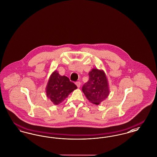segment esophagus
Here are the masks:
<instances>
[{
    "label": "esophagus",
    "mask_w": 157,
    "mask_h": 157,
    "mask_svg": "<svg viewBox=\"0 0 157 157\" xmlns=\"http://www.w3.org/2000/svg\"><path fill=\"white\" fill-rule=\"evenodd\" d=\"M76 85L78 88H80V86H81V82H76Z\"/></svg>",
    "instance_id": "1"
}]
</instances>
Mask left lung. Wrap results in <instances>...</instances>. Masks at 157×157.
Returning <instances> with one entry per match:
<instances>
[{
    "instance_id": "left-lung-1",
    "label": "left lung",
    "mask_w": 157,
    "mask_h": 157,
    "mask_svg": "<svg viewBox=\"0 0 157 157\" xmlns=\"http://www.w3.org/2000/svg\"><path fill=\"white\" fill-rule=\"evenodd\" d=\"M90 79L82 87L85 97L92 104L99 105L109 94L108 81L103 70L93 68L89 72Z\"/></svg>"
}]
</instances>
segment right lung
Returning <instances> with one entry per match:
<instances>
[{"mask_svg":"<svg viewBox=\"0 0 157 157\" xmlns=\"http://www.w3.org/2000/svg\"><path fill=\"white\" fill-rule=\"evenodd\" d=\"M77 88L66 76H61L57 71L51 75L46 87V92L53 104L56 105L62 102L68 95Z\"/></svg>","mask_w":157,"mask_h":157,"instance_id":"obj_1","label":"right lung"}]
</instances>
